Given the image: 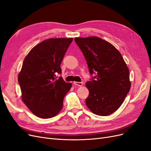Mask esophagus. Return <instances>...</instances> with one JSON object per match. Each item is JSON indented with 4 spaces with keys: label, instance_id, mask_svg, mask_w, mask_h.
Instances as JSON below:
<instances>
[{
    "label": "esophagus",
    "instance_id": "1",
    "mask_svg": "<svg viewBox=\"0 0 151 151\" xmlns=\"http://www.w3.org/2000/svg\"><path fill=\"white\" fill-rule=\"evenodd\" d=\"M74 84L76 85V86H77L81 87V86H83V83H81V82H74Z\"/></svg>",
    "mask_w": 151,
    "mask_h": 151
}]
</instances>
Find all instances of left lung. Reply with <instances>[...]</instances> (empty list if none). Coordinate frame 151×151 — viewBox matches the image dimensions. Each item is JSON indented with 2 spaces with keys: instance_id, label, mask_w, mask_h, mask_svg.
Wrapping results in <instances>:
<instances>
[{
  "instance_id": "left-lung-1",
  "label": "left lung",
  "mask_w": 151,
  "mask_h": 151,
  "mask_svg": "<svg viewBox=\"0 0 151 151\" xmlns=\"http://www.w3.org/2000/svg\"><path fill=\"white\" fill-rule=\"evenodd\" d=\"M83 52L92 81L86 83L89 96L86 106L95 115L108 116L115 112L129 92V70L120 52L97 36L75 38Z\"/></svg>"
}]
</instances>
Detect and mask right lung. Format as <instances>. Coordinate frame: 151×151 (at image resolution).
Here are the masks:
<instances>
[{"mask_svg": "<svg viewBox=\"0 0 151 151\" xmlns=\"http://www.w3.org/2000/svg\"><path fill=\"white\" fill-rule=\"evenodd\" d=\"M73 38H50L36 45L26 56L18 82L22 101L35 115L50 118L63 108L72 84L65 83L60 64Z\"/></svg>", "mask_w": 151, "mask_h": 151, "instance_id": "obj_1", "label": "right lung"}]
</instances>
